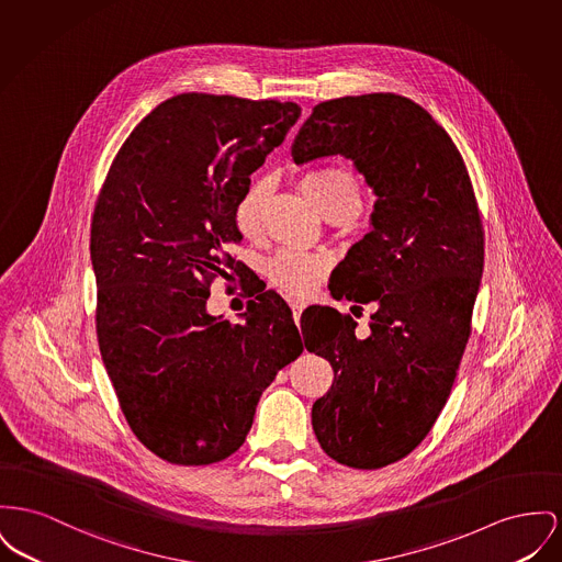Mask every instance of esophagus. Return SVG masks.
<instances>
[{
  "mask_svg": "<svg viewBox=\"0 0 562 562\" xmlns=\"http://www.w3.org/2000/svg\"><path fill=\"white\" fill-rule=\"evenodd\" d=\"M291 307H293V316H295V323H299V318H301V312H303L305 303H303V301H291Z\"/></svg>",
  "mask_w": 562,
  "mask_h": 562,
  "instance_id": "esophagus-1",
  "label": "esophagus"
}]
</instances>
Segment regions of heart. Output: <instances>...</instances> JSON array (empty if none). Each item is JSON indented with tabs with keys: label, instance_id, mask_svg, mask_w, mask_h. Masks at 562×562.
<instances>
[{
	"label": "heart",
	"instance_id": "1",
	"mask_svg": "<svg viewBox=\"0 0 562 562\" xmlns=\"http://www.w3.org/2000/svg\"><path fill=\"white\" fill-rule=\"evenodd\" d=\"M303 195L314 203L321 214H327L335 205H357L361 207L359 182L352 173L344 169H325L307 173L301 180ZM265 187L252 184L235 205V227L244 237H255L261 229V207H263ZM327 263L321 257L305 255L297 250L278 252L269 265L267 273L271 282L289 295H307L316 282L325 276Z\"/></svg>",
	"mask_w": 562,
	"mask_h": 562
}]
</instances>
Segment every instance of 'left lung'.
I'll list each match as a JSON object with an SVG mask.
<instances>
[{
	"mask_svg": "<svg viewBox=\"0 0 562 562\" xmlns=\"http://www.w3.org/2000/svg\"><path fill=\"white\" fill-rule=\"evenodd\" d=\"M297 166L352 161L375 195L371 232L335 267V299L373 303L369 335L333 307L305 348L329 359L333 386L312 427L333 461L380 469L407 457L443 409L471 333L484 269L473 187L450 135L395 93L323 101L301 125Z\"/></svg>",
	"mask_w": 562,
	"mask_h": 562,
	"instance_id": "left-lung-1",
	"label": "left lung"
}]
</instances>
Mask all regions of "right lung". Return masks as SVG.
<instances>
[{
    "label": "right lung",
    "mask_w": 562,
    "mask_h": 562,
    "mask_svg": "<svg viewBox=\"0 0 562 562\" xmlns=\"http://www.w3.org/2000/svg\"><path fill=\"white\" fill-rule=\"evenodd\" d=\"M299 116L293 101L176 95L142 119L103 182L91 225L101 359L135 437L164 461L232 457L265 389L303 352L273 291L244 325L205 307L214 278L241 271L233 214L250 173Z\"/></svg>",
    "instance_id": "add662e5"
}]
</instances>
